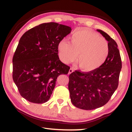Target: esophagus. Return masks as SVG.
I'll use <instances>...</instances> for the list:
<instances>
[{"instance_id":"1","label":"esophagus","mask_w":132,"mask_h":132,"mask_svg":"<svg viewBox=\"0 0 132 132\" xmlns=\"http://www.w3.org/2000/svg\"><path fill=\"white\" fill-rule=\"evenodd\" d=\"M73 71H74V70H73V69L70 68V69H69V74H71V73H72Z\"/></svg>"}]
</instances>
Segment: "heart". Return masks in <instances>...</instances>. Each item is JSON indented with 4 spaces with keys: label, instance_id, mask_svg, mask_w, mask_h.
I'll list each match as a JSON object with an SVG mask.
<instances>
[{
    "label": "heart",
    "instance_id": "heart-1",
    "mask_svg": "<svg viewBox=\"0 0 132 132\" xmlns=\"http://www.w3.org/2000/svg\"><path fill=\"white\" fill-rule=\"evenodd\" d=\"M58 44L60 59L64 63L74 61L77 56L80 68L86 71H93L101 66L108 57L109 46L105 39L91 30L78 28L70 37Z\"/></svg>",
    "mask_w": 132,
    "mask_h": 132
}]
</instances>
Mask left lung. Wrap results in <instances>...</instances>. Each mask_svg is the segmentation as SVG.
<instances>
[{
	"mask_svg": "<svg viewBox=\"0 0 132 132\" xmlns=\"http://www.w3.org/2000/svg\"><path fill=\"white\" fill-rule=\"evenodd\" d=\"M108 42L109 53L105 62L93 71L76 70L69 75L71 101L78 108L92 110L105 105L117 90L122 68L118 45L101 30H97Z\"/></svg>",
	"mask_w": 132,
	"mask_h": 132,
	"instance_id": "1",
	"label": "left lung"
}]
</instances>
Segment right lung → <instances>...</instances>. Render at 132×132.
Wrapping results in <instances>:
<instances>
[{"instance_id":"right-lung-1","label":"right lung","mask_w":132,"mask_h":132,"mask_svg":"<svg viewBox=\"0 0 132 132\" xmlns=\"http://www.w3.org/2000/svg\"><path fill=\"white\" fill-rule=\"evenodd\" d=\"M70 27L43 23L22 35L13 57V79L20 95L35 104L47 102L57 77L70 67L60 61L58 44L70 33Z\"/></svg>"}]
</instances>
